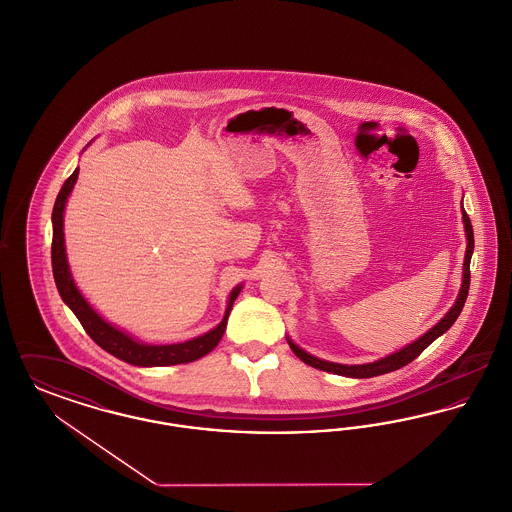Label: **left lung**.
Here are the masks:
<instances>
[{
  "label": "left lung",
  "mask_w": 512,
  "mask_h": 512,
  "mask_svg": "<svg viewBox=\"0 0 512 512\" xmlns=\"http://www.w3.org/2000/svg\"><path fill=\"white\" fill-rule=\"evenodd\" d=\"M463 222L464 232H466V253H464L463 286H461V292L457 295L455 305L447 311V315L441 318L436 326H432L424 336H420L418 340L409 343V345H405V347L399 349L397 353H391V355L380 359V361L366 363V365L328 363V361H324V359H318V357L309 355L307 351H303L299 345H295V343L288 338V343H290L293 353H295L305 365L313 366V368H318V370H324V372L347 376V378H372V376L388 374V372H393V370H397V368H401V366L409 365V363L414 361L432 341L438 340L441 334H445V332L455 324V320H457V317H459L461 311H463L464 301H466L468 288H470V259H472V251H474V232H472V224H470V219H468V215H466L464 209Z\"/></svg>",
  "instance_id": "8db88e82"
}]
</instances>
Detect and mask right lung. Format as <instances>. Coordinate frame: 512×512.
Wrapping results in <instances>:
<instances>
[{"instance_id":"right-lung-1","label":"right lung","mask_w":512,"mask_h":512,"mask_svg":"<svg viewBox=\"0 0 512 512\" xmlns=\"http://www.w3.org/2000/svg\"><path fill=\"white\" fill-rule=\"evenodd\" d=\"M78 178V169L65 180L61 192L55 199L53 213H51V222H53V242H51V267H53V278L55 286L59 290L61 299L69 305L80 324L84 326L86 334L92 340L98 343L101 349L111 353L113 357L121 359L128 365L136 366H169L182 365V363H192L207 353H211L217 345L220 338L226 330L228 315L232 311V305L236 297L242 292V284L236 286L226 305V313L220 320L219 326H215L211 332L197 336L194 340L184 341V343H171V345H147L142 341L134 340L132 336L124 334L113 324H109L103 317H99L94 311V307L84 299V295L76 288L71 268L67 263V253H65V234H63V215H65V205L67 197L73 192L74 184Z\"/></svg>"}]
</instances>
